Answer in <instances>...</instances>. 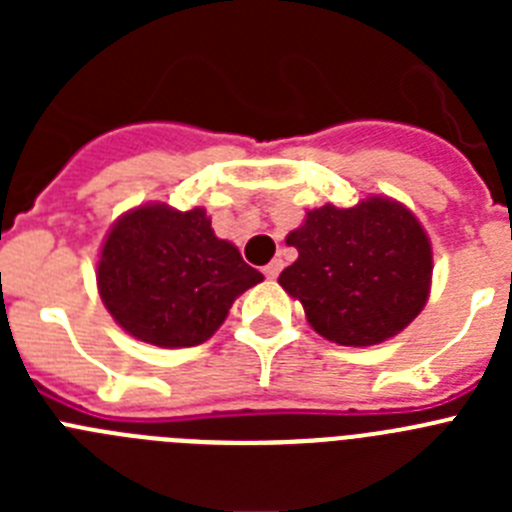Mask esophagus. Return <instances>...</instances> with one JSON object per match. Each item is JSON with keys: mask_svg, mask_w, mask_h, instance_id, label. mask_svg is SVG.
Segmentation results:
<instances>
[{"mask_svg": "<svg viewBox=\"0 0 512 512\" xmlns=\"http://www.w3.org/2000/svg\"><path fill=\"white\" fill-rule=\"evenodd\" d=\"M284 269V264H282V259H274L271 261L269 266H264V274H266V279H277L279 277V271Z\"/></svg>", "mask_w": 512, "mask_h": 512, "instance_id": "1", "label": "esophagus"}]
</instances>
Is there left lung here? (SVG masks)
Masks as SVG:
<instances>
[{
	"mask_svg": "<svg viewBox=\"0 0 512 512\" xmlns=\"http://www.w3.org/2000/svg\"><path fill=\"white\" fill-rule=\"evenodd\" d=\"M287 243L300 256L279 284L302 302L307 323L341 346L397 336L431 292L428 235L408 207L387 197L310 210Z\"/></svg>",
	"mask_w": 512,
	"mask_h": 512,
	"instance_id": "obj_1",
	"label": "left lung"
}]
</instances>
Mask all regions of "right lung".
<instances>
[{"instance_id":"obj_1","label":"right lung","mask_w":512,"mask_h":512,"mask_svg":"<svg viewBox=\"0 0 512 512\" xmlns=\"http://www.w3.org/2000/svg\"><path fill=\"white\" fill-rule=\"evenodd\" d=\"M264 279L220 241L202 207L143 205L112 225L97 264L104 307L138 341L200 346L238 295Z\"/></svg>"}]
</instances>
